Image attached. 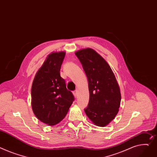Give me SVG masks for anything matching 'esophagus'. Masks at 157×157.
<instances>
[{
	"instance_id": "esophagus-1",
	"label": "esophagus",
	"mask_w": 157,
	"mask_h": 157,
	"mask_svg": "<svg viewBox=\"0 0 157 157\" xmlns=\"http://www.w3.org/2000/svg\"><path fill=\"white\" fill-rule=\"evenodd\" d=\"M73 95H74V96L75 97H77V96H78V91L75 90V91H73Z\"/></svg>"
}]
</instances>
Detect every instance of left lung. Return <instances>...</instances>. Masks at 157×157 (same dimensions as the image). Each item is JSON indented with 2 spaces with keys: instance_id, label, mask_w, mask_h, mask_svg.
<instances>
[{
  "instance_id": "1",
  "label": "left lung",
  "mask_w": 157,
  "mask_h": 157,
  "mask_svg": "<svg viewBox=\"0 0 157 157\" xmlns=\"http://www.w3.org/2000/svg\"><path fill=\"white\" fill-rule=\"evenodd\" d=\"M88 78L90 99L85 112L97 126L105 127L116 116L121 95L118 82L110 67L92 48L75 52Z\"/></svg>"
}]
</instances>
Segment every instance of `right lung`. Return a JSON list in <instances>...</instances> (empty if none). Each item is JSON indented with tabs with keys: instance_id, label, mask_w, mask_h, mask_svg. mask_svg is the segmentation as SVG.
I'll return each instance as SVG.
<instances>
[{
	"instance_id": "right-lung-1",
	"label": "right lung",
	"mask_w": 157,
	"mask_h": 157,
	"mask_svg": "<svg viewBox=\"0 0 157 157\" xmlns=\"http://www.w3.org/2000/svg\"><path fill=\"white\" fill-rule=\"evenodd\" d=\"M65 52H52L37 71L31 87V107L35 116L48 126L63 119L75 100L66 88L60 70Z\"/></svg>"
}]
</instances>
